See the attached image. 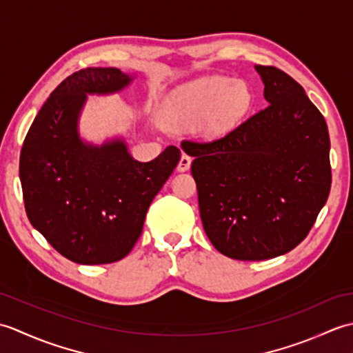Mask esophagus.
<instances>
[{
    "mask_svg": "<svg viewBox=\"0 0 353 353\" xmlns=\"http://www.w3.org/2000/svg\"><path fill=\"white\" fill-rule=\"evenodd\" d=\"M191 162H192V159H191L190 154H182L181 162H179V165H177V170L181 172L188 171L190 167H191Z\"/></svg>",
    "mask_w": 353,
    "mask_h": 353,
    "instance_id": "1",
    "label": "esophagus"
}]
</instances>
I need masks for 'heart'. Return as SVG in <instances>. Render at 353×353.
<instances>
[{
    "mask_svg": "<svg viewBox=\"0 0 353 353\" xmlns=\"http://www.w3.org/2000/svg\"><path fill=\"white\" fill-rule=\"evenodd\" d=\"M252 95L243 81L211 76L179 89L167 103V123L174 130H191L205 124L211 133L229 129L250 106Z\"/></svg>",
    "mask_w": 353,
    "mask_h": 353,
    "instance_id": "heart-1",
    "label": "heart"
}]
</instances>
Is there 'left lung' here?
I'll return each mask as SVG.
<instances>
[{"mask_svg":"<svg viewBox=\"0 0 353 353\" xmlns=\"http://www.w3.org/2000/svg\"><path fill=\"white\" fill-rule=\"evenodd\" d=\"M267 106L223 138L182 141L194 156L201 223L216 250L262 261L301 244L331 191L327 125L305 89L256 65Z\"/></svg>","mask_w":353,"mask_h":353,"instance_id":"obj_1","label":"left lung"}]
</instances>
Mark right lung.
Segmentation results:
<instances>
[{"instance_id":"1","label":"right lung","mask_w":353,"mask_h":353,"mask_svg":"<svg viewBox=\"0 0 353 353\" xmlns=\"http://www.w3.org/2000/svg\"><path fill=\"white\" fill-rule=\"evenodd\" d=\"M130 80L118 68L74 72L43 103L21 148L28 220L77 264H110L127 256L150 203L181 161L174 145L153 161L138 162L123 141L94 147L80 139L77 119L86 94L117 92Z\"/></svg>"}]
</instances>
